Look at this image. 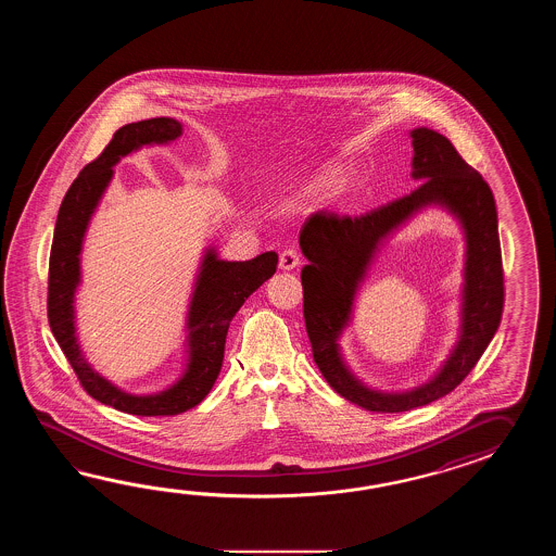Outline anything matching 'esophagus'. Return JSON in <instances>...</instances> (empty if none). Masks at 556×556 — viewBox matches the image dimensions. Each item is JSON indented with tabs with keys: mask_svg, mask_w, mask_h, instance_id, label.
Here are the masks:
<instances>
[{
	"mask_svg": "<svg viewBox=\"0 0 556 556\" xmlns=\"http://www.w3.org/2000/svg\"><path fill=\"white\" fill-rule=\"evenodd\" d=\"M300 254H298V250L294 249H286L282 254H280V268L282 270H294L300 266Z\"/></svg>",
	"mask_w": 556,
	"mask_h": 556,
	"instance_id": "esophagus-1",
	"label": "esophagus"
}]
</instances>
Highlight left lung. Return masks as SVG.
<instances>
[{
	"instance_id": "1",
	"label": "left lung",
	"mask_w": 556,
	"mask_h": 556,
	"mask_svg": "<svg viewBox=\"0 0 556 556\" xmlns=\"http://www.w3.org/2000/svg\"><path fill=\"white\" fill-rule=\"evenodd\" d=\"M409 137L412 177L419 180L414 192L359 216L312 214L300 230V249L307 258L302 268L304 319L314 362L336 393L378 414L409 412L455 390L493 340L505 295L495 199L489 185L438 130L419 127ZM427 205L455 215L466 238L460 336L426 384L407 392L374 391L344 364L339 338L378 244Z\"/></svg>"
}]
</instances>
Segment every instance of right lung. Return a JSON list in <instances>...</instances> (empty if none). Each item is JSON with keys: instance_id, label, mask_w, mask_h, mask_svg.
I'll use <instances>...</instances> for the list:
<instances>
[{"instance_id": "add662e5", "label": "right lung", "mask_w": 556, "mask_h": 556, "mask_svg": "<svg viewBox=\"0 0 556 556\" xmlns=\"http://www.w3.org/2000/svg\"><path fill=\"white\" fill-rule=\"evenodd\" d=\"M180 135L182 125L173 117L147 118L121 127L105 151L85 166L67 190L49 256V326L63 354L93 400L141 417L185 414L208 395L223 367L230 321L249 295L276 273L278 264L276 252H264L252 261L228 262L218 258L214 247L204 250L187 314V364L182 376L165 390L129 393L87 362L75 328V292L81 283L85 232L115 175L113 166L147 144H168Z\"/></svg>"}]
</instances>
